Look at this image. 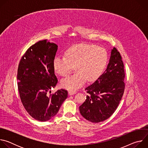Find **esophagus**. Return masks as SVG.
<instances>
[{"mask_svg":"<svg viewBox=\"0 0 148 148\" xmlns=\"http://www.w3.org/2000/svg\"><path fill=\"white\" fill-rule=\"evenodd\" d=\"M75 94H76L75 91H69V95H74Z\"/></svg>","mask_w":148,"mask_h":148,"instance_id":"34e87169","label":"esophagus"}]
</instances>
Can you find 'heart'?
<instances>
[{"label":"heart","mask_w":148,"mask_h":148,"mask_svg":"<svg viewBox=\"0 0 148 148\" xmlns=\"http://www.w3.org/2000/svg\"><path fill=\"white\" fill-rule=\"evenodd\" d=\"M108 60L105 49L94 45L79 44L66 51V56L57 55L53 60V68L60 75L69 74L75 66L76 73L61 79L62 87L70 91L81 88L86 81H95L102 74Z\"/></svg>","instance_id":"heart-1"}]
</instances>
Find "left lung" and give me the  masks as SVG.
Returning a JSON list of instances; mask_svg holds the SVG:
<instances>
[{
  "instance_id": "left-lung-1",
  "label": "left lung",
  "mask_w": 148,
  "mask_h": 148,
  "mask_svg": "<svg viewBox=\"0 0 148 148\" xmlns=\"http://www.w3.org/2000/svg\"><path fill=\"white\" fill-rule=\"evenodd\" d=\"M124 78V66L121 56L114 47L107 69L85 89L88 94L79 107L81 115L94 123L109 118L116 110L123 94Z\"/></svg>"
}]
</instances>
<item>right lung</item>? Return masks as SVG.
Wrapping results in <instances>:
<instances>
[{
  "mask_svg": "<svg viewBox=\"0 0 148 148\" xmlns=\"http://www.w3.org/2000/svg\"><path fill=\"white\" fill-rule=\"evenodd\" d=\"M58 46L47 40L38 41L21 58L17 70L18 90L23 106L36 120L47 121L58 112L68 97L64 89L48 94L58 80L54 74L53 60Z\"/></svg>",
  "mask_w": 148,
  "mask_h": 148,
  "instance_id": "obj_1",
  "label": "right lung"
}]
</instances>
